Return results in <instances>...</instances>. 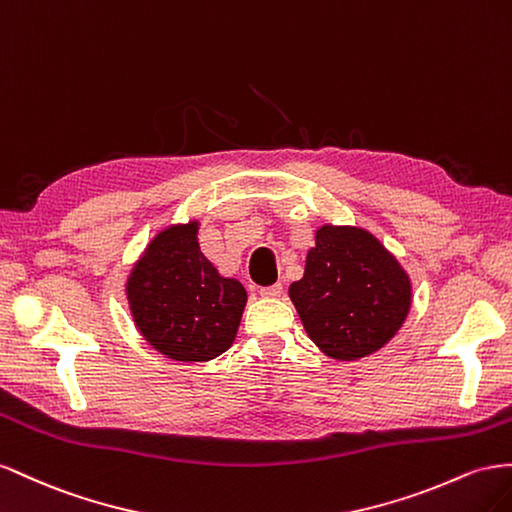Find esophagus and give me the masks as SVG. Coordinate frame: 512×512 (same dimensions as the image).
Wrapping results in <instances>:
<instances>
[{"mask_svg": "<svg viewBox=\"0 0 512 512\" xmlns=\"http://www.w3.org/2000/svg\"><path fill=\"white\" fill-rule=\"evenodd\" d=\"M259 294L264 298H279L283 294V285L274 283V285H268V287H261Z\"/></svg>", "mask_w": 512, "mask_h": 512, "instance_id": "1", "label": "esophagus"}]
</instances>
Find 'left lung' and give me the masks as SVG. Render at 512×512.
I'll use <instances>...</instances> for the list:
<instances>
[{
    "label": "left lung",
    "instance_id": "left-lung-1",
    "mask_svg": "<svg viewBox=\"0 0 512 512\" xmlns=\"http://www.w3.org/2000/svg\"><path fill=\"white\" fill-rule=\"evenodd\" d=\"M289 298L321 352L356 360L397 334L410 311L412 285L369 231L324 225Z\"/></svg>",
    "mask_w": 512,
    "mask_h": 512
}]
</instances>
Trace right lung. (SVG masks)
<instances>
[{
    "mask_svg": "<svg viewBox=\"0 0 512 512\" xmlns=\"http://www.w3.org/2000/svg\"><path fill=\"white\" fill-rule=\"evenodd\" d=\"M197 229L193 221L160 231L126 283L145 341L180 362L227 352L246 304L244 287L218 274L199 251Z\"/></svg>",
    "mask_w": 512,
    "mask_h": 512,
    "instance_id": "right-lung-1",
    "label": "right lung"
}]
</instances>
